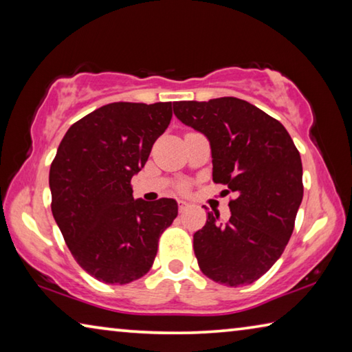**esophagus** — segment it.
I'll return each mask as SVG.
<instances>
[{"label":"esophagus","instance_id":"obj_1","mask_svg":"<svg viewBox=\"0 0 352 352\" xmlns=\"http://www.w3.org/2000/svg\"><path fill=\"white\" fill-rule=\"evenodd\" d=\"M189 208V204H186V201H183V200H180L178 201V211L180 212H184Z\"/></svg>","mask_w":352,"mask_h":352}]
</instances>
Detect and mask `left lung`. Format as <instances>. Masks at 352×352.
Returning a JSON list of instances; mask_svg holds the SVG:
<instances>
[{"label": "left lung", "instance_id": "8db88e82", "mask_svg": "<svg viewBox=\"0 0 352 352\" xmlns=\"http://www.w3.org/2000/svg\"><path fill=\"white\" fill-rule=\"evenodd\" d=\"M175 116L211 144L212 182L226 184L231 217L208 212L194 234L200 270L230 287L259 279L283 254L302 200V164L287 130L237 98L180 100Z\"/></svg>", "mask_w": 352, "mask_h": 352}]
</instances>
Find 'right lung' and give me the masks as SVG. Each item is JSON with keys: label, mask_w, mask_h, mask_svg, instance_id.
<instances>
[{"label": "right lung", "mask_w": 352, "mask_h": 352, "mask_svg": "<svg viewBox=\"0 0 352 352\" xmlns=\"http://www.w3.org/2000/svg\"><path fill=\"white\" fill-rule=\"evenodd\" d=\"M172 118L170 102H113L74 122L50 169L51 210L71 254L105 284L151 270L158 239L178 214L174 199H133L132 177Z\"/></svg>", "instance_id": "obj_1"}]
</instances>
